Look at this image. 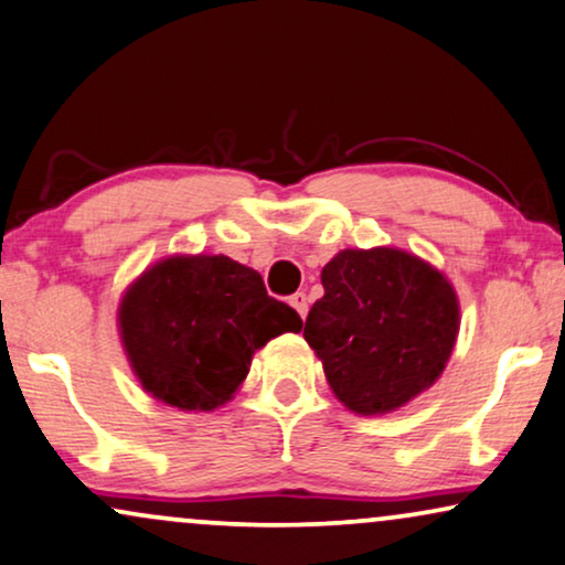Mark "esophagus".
Returning a JSON list of instances; mask_svg holds the SVG:
<instances>
[{"label": "esophagus", "mask_w": 565, "mask_h": 565, "mask_svg": "<svg viewBox=\"0 0 565 565\" xmlns=\"http://www.w3.org/2000/svg\"><path fill=\"white\" fill-rule=\"evenodd\" d=\"M290 306H294L298 315H301V319H306V315H309V296H306L303 290H301V294L290 296Z\"/></svg>", "instance_id": "obj_1"}]
</instances>
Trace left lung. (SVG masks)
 <instances>
[{
  "instance_id": "obj_1",
  "label": "left lung",
  "mask_w": 565,
  "mask_h": 565,
  "mask_svg": "<svg viewBox=\"0 0 565 565\" xmlns=\"http://www.w3.org/2000/svg\"><path fill=\"white\" fill-rule=\"evenodd\" d=\"M303 338L359 416L393 414L440 380L461 330L456 288L403 248H345L322 269Z\"/></svg>"
}]
</instances>
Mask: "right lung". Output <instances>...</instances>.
<instances>
[{"label":"right lung","instance_id":"1","mask_svg":"<svg viewBox=\"0 0 565 565\" xmlns=\"http://www.w3.org/2000/svg\"><path fill=\"white\" fill-rule=\"evenodd\" d=\"M301 327L288 303L267 296L259 271L225 254L164 256L117 306L120 343L138 382L180 411L225 406L254 353Z\"/></svg>","mask_w":565,"mask_h":565}]
</instances>
